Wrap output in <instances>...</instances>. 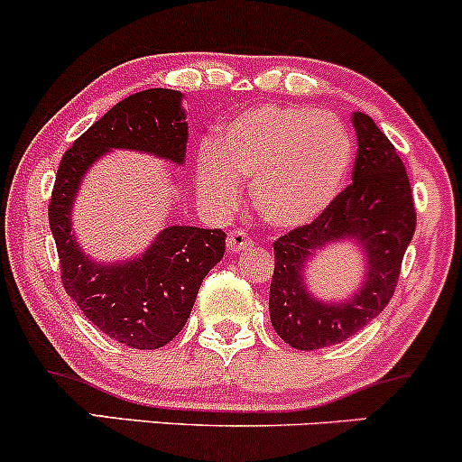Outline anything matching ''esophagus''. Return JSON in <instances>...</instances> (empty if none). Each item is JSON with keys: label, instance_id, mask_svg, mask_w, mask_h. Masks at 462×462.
<instances>
[{"label": "esophagus", "instance_id": "obj_1", "mask_svg": "<svg viewBox=\"0 0 462 462\" xmlns=\"http://www.w3.org/2000/svg\"><path fill=\"white\" fill-rule=\"evenodd\" d=\"M251 246V240L249 236H246L242 229H233L229 233V237H226V251L229 253H237V251H245Z\"/></svg>", "mask_w": 462, "mask_h": 462}]
</instances>
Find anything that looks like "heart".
<instances>
[{
    "mask_svg": "<svg viewBox=\"0 0 462 462\" xmlns=\"http://www.w3.org/2000/svg\"><path fill=\"white\" fill-rule=\"evenodd\" d=\"M352 165V138L332 114L264 106L237 114L196 165V187L211 207L231 211L251 182L255 213L275 229L310 225L335 200Z\"/></svg>",
    "mask_w": 462,
    "mask_h": 462,
    "instance_id": "heart-1",
    "label": "heart"
}]
</instances>
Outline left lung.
<instances>
[{
  "mask_svg": "<svg viewBox=\"0 0 462 462\" xmlns=\"http://www.w3.org/2000/svg\"><path fill=\"white\" fill-rule=\"evenodd\" d=\"M352 125L359 145L352 182L317 220L273 245L271 324L297 350L341 344L388 306L416 229L408 171L394 145L368 114H352ZM337 241L360 246L366 257L365 282L348 300L324 302L310 292L305 269L317 250Z\"/></svg>",
  "mask_w": 462,
  "mask_h": 462,
  "instance_id": "8db88e82",
  "label": "left lung"
}]
</instances>
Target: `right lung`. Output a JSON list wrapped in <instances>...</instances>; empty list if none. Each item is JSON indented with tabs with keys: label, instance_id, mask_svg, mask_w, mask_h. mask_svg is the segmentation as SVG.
Segmentation results:
<instances>
[{
	"label": "right lung",
	"instance_id": "1",
	"mask_svg": "<svg viewBox=\"0 0 462 462\" xmlns=\"http://www.w3.org/2000/svg\"><path fill=\"white\" fill-rule=\"evenodd\" d=\"M182 98L178 90L152 88L103 114L63 153L48 207L63 289L98 330L136 350L162 348L182 330L202 280L225 255L226 233L171 225L141 255L98 262L79 245L72 209L86 173L107 152H141L185 165L189 127Z\"/></svg>",
	"mask_w": 462,
	"mask_h": 462
}]
</instances>
